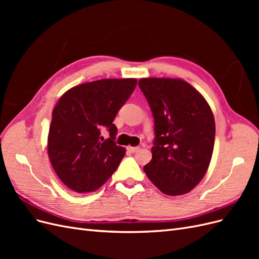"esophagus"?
Masks as SVG:
<instances>
[{"label":"esophagus","mask_w":259,"mask_h":259,"mask_svg":"<svg viewBox=\"0 0 259 259\" xmlns=\"http://www.w3.org/2000/svg\"><path fill=\"white\" fill-rule=\"evenodd\" d=\"M138 149H139V147H131V146L127 147V150H128L130 152H132V153H134V152L138 151Z\"/></svg>","instance_id":"1"}]
</instances>
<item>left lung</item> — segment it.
Masks as SVG:
<instances>
[{"label":"left lung","mask_w":259,"mask_h":259,"mask_svg":"<svg viewBox=\"0 0 259 259\" xmlns=\"http://www.w3.org/2000/svg\"><path fill=\"white\" fill-rule=\"evenodd\" d=\"M138 85L154 117L152 159L145 165V173L163 193H188L204 177L213 154L211 109L182 79L145 77Z\"/></svg>","instance_id":"left-lung-1"}]
</instances>
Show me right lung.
Wrapping results in <instances>:
<instances>
[{
    "mask_svg": "<svg viewBox=\"0 0 259 259\" xmlns=\"http://www.w3.org/2000/svg\"><path fill=\"white\" fill-rule=\"evenodd\" d=\"M136 84V79H103L76 85L59 98L52 114L48 153L69 189L95 191L119 166L125 148L115 145L113 120ZM103 128L111 135L105 141L100 136Z\"/></svg>",
    "mask_w": 259,
    "mask_h": 259,
    "instance_id": "obj_1",
    "label": "right lung"
}]
</instances>
